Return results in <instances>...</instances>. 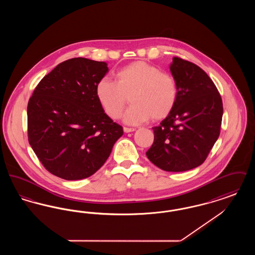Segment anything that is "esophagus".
Instances as JSON below:
<instances>
[{"label":"esophagus","instance_id":"obj_1","mask_svg":"<svg viewBox=\"0 0 255 255\" xmlns=\"http://www.w3.org/2000/svg\"><path fill=\"white\" fill-rule=\"evenodd\" d=\"M135 129L134 128H128V127H124L123 128V131L125 132V133H130V132H133Z\"/></svg>","mask_w":255,"mask_h":255}]
</instances>
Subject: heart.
<instances>
[{"mask_svg":"<svg viewBox=\"0 0 255 255\" xmlns=\"http://www.w3.org/2000/svg\"><path fill=\"white\" fill-rule=\"evenodd\" d=\"M96 97L112 120L122 117L129 97L132 106L123 121L138 125L150 118L160 121L169 116L177 102L178 85L171 73L160 72L145 61H134L117 72L116 82L106 76L100 78L96 85Z\"/></svg>","mask_w":255,"mask_h":255,"instance_id":"obj_1","label":"heart"}]
</instances>
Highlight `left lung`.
<instances>
[{"label": "left lung", "instance_id": "1", "mask_svg": "<svg viewBox=\"0 0 255 255\" xmlns=\"http://www.w3.org/2000/svg\"><path fill=\"white\" fill-rule=\"evenodd\" d=\"M170 71L178 85L176 105L159 126L153 127L149 160L168 172L201 165L218 139L223 101L213 81L199 66L174 57Z\"/></svg>", "mask_w": 255, "mask_h": 255}]
</instances>
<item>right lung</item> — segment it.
Returning <instances> with one entry per match:
<instances>
[{"instance_id": "add662e5", "label": "right lung", "mask_w": 255, "mask_h": 255, "mask_svg": "<svg viewBox=\"0 0 255 255\" xmlns=\"http://www.w3.org/2000/svg\"><path fill=\"white\" fill-rule=\"evenodd\" d=\"M107 73L105 62L64 61L43 77L29 98L28 142L54 176L67 181L92 176L123 134L96 97L97 81Z\"/></svg>"}]
</instances>
